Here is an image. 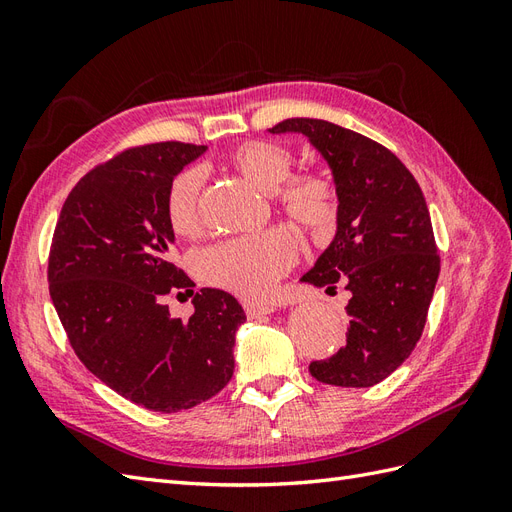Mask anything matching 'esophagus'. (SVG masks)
<instances>
[{"instance_id":"obj_1","label":"esophagus","mask_w":512,"mask_h":512,"mask_svg":"<svg viewBox=\"0 0 512 512\" xmlns=\"http://www.w3.org/2000/svg\"><path fill=\"white\" fill-rule=\"evenodd\" d=\"M243 309H245V316L247 318H260V316H267L273 312V305L271 303H262V301H254V299H245L241 301Z\"/></svg>"}]
</instances>
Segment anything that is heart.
<instances>
[{"label": "heart", "mask_w": 512, "mask_h": 512, "mask_svg": "<svg viewBox=\"0 0 512 512\" xmlns=\"http://www.w3.org/2000/svg\"><path fill=\"white\" fill-rule=\"evenodd\" d=\"M226 164L256 188L269 192L273 205L301 230L324 237L339 220V192L335 181L307 168L290 173L294 153L275 141L250 138L226 151ZM203 175L183 168L170 179L164 196V218L177 237H194L200 228ZM299 245L290 232L271 228L258 235L232 237L196 254V273L209 286L241 297H262L294 265Z\"/></svg>", "instance_id": "obj_1"}]
</instances>
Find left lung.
Instances as JSON below:
<instances>
[{
	"label": "left lung",
	"mask_w": 512,
	"mask_h": 512,
	"mask_svg": "<svg viewBox=\"0 0 512 512\" xmlns=\"http://www.w3.org/2000/svg\"><path fill=\"white\" fill-rule=\"evenodd\" d=\"M329 162L339 192L333 243L303 282L350 292L346 346L309 363L318 382L365 389L404 363L423 335L440 254L421 185L391 149L324 119H286Z\"/></svg>",
	"instance_id": "1"
}]
</instances>
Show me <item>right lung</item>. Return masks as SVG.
Segmentation results:
<instances>
[{"mask_svg":"<svg viewBox=\"0 0 512 512\" xmlns=\"http://www.w3.org/2000/svg\"><path fill=\"white\" fill-rule=\"evenodd\" d=\"M205 145L128 147L89 170L68 194L49 252V292L81 363L132 404L179 412L218 395L232 378V294L203 288L188 320L170 318L168 294L194 282L173 260L164 218L170 179Z\"/></svg>","mask_w":512,"mask_h":512,"instance_id":"1","label":"right lung"}]
</instances>
